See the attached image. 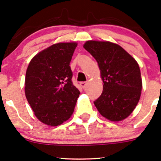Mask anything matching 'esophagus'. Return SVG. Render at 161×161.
<instances>
[{
  "label": "esophagus",
  "mask_w": 161,
  "mask_h": 161,
  "mask_svg": "<svg viewBox=\"0 0 161 161\" xmlns=\"http://www.w3.org/2000/svg\"><path fill=\"white\" fill-rule=\"evenodd\" d=\"M87 84H88V83H87L86 82H80V86H82V88H86Z\"/></svg>",
  "instance_id": "34e87169"
}]
</instances>
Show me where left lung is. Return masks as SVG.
<instances>
[{"label":"left lung","instance_id":"left-lung-1","mask_svg":"<svg viewBox=\"0 0 161 161\" xmlns=\"http://www.w3.org/2000/svg\"><path fill=\"white\" fill-rule=\"evenodd\" d=\"M83 47L97 62L103 82L101 95L94 101L96 108L110 121L126 119L141 95L142 83L138 63L113 42L89 40Z\"/></svg>","mask_w":161,"mask_h":161}]
</instances>
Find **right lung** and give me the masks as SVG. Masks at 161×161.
<instances>
[{
    "label": "right lung",
    "mask_w": 161,
    "mask_h": 161,
    "mask_svg": "<svg viewBox=\"0 0 161 161\" xmlns=\"http://www.w3.org/2000/svg\"><path fill=\"white\" fill-rule=\"evenodd\" d=\"M76 42H59L31 59L25 75V96L42 123L58 126L72 115L79 91L69 67Z\"/></svg>",
    "instance_id": "add662e5"
}]
</instances>
